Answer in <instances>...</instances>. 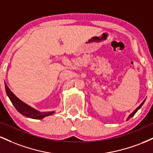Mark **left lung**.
<instances>
[{
  "label": "left lung",
  "mask_w": 153,
  "mask_h": 153,
  "mask_svg": "<svg viewBox=\"0 0 153 153\" xmlns=\"http://www.w3.org/2000/svg\"><path fill=\"white\" fill-rule=\"evenodd\" d=\"M145 100H144V101H143V103H141V104H140V106H139L137 107V108H136V109H135V110L134 111H133V112H132V113H131V114L129 116V117H128V118H127V120H129V119H130V118H131V117H133V116H134V115L135 114H136V112H137V111H138L139 109H140V108H141V106H143V103H144V102H145Z\"/></svg>",
  "instance_id": "left-lung-1"
}]
</instances>
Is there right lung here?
Returning <instances> with one entry per match:
<instances>
[{"label":"right lung","mask_w":153,"mask_h":153,"mask_svg":"<svg viewBox=\"0 0 153 153\" xmlns=\"http://www.w3.org/2000/svg\"><path fill=\"white\" fill-rule=\"evenodd\" d=\"M6 84V83H5ZM6 94L8 95V98H9L11 103H13V105L14 107L16 108V110L18 111L21 114L25 116L26 117H29V118L31 119H43L44 117H47V116H50L53 114L54 111H50V112H39L37 110L34 109V108H31V106H28L27 104H26L25 103H24L23 101H21L20 99H19L16 96H15L13 93L10 91L9 88L7 86L6 84Z\"/></svg>","instance_id":"add662e5"}]
</instances>
